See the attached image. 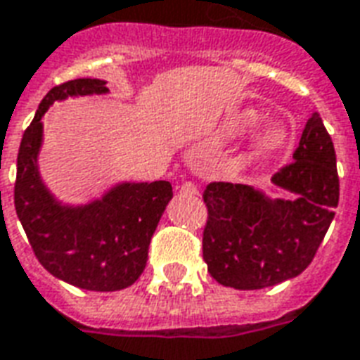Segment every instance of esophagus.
<instances>
[{"label": "esophagus", "mask_w": 360, "mask_h": 360, "mask_svg": "<svg viewBox=\"0 0 360 360\" xmlns=\"http://www.w3.org/2000/svg\"><path fill=\"white\" fill-rule=\"evenodd\" d=\"M181 191H183V193H188V195H196V193H198V187H196V183H193V181H183V183H181Z\"/></svg>", "instance_id": "1"}]
</instances>
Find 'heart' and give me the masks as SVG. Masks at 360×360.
Instances as JSON below:
<instances>
[{
	"instance_id": "heart-1",
	"label": "heart",
	"mask_w": 360,
	"mask_h": 360,
	"mask_svg": "<svg viewBox=\"0 0 360 360\" xmlns=\"http://www.w3.org/2000/svg\"><path fill=\"white\" fill-rule=\"evenodd\" d=\"M260 119H262L260 113H257L255 110L243 111L237 117L231 119V123L227 125V133H247L252 127H257L260 123ZM287 142H289V131L285 127L268 125L257 134V139L250 146V152H252V156H274V154H279L281 150L285 148Z\"/></svg>"
}]
</instances>
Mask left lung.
I'll return each mask as SVG.
<instances>
[{
    "mask_svg": "<svg viewBox=\"0 0 360 360\" xmlns=\"http://www.w3.org/2000/svg\"><path fill=\"white\" fill-rule=\"evenodd\" d=\"M291 200H270L249 185L214 181L202 257L210 276L233 289H264L299 276L312 262L340 202L335 150L318 113L302 131L293 162L271 175Z\"/></svg>",
    "mask_w": 360,
    "mask_h": 360,
    "instance_id": "8db88e82",
    "label": "left lung"
}]
</instances>
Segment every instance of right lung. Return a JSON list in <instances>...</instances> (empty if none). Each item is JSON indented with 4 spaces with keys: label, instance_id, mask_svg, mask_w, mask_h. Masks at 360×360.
<instances>
[{
    "label": "right lung",
    "instance_id": "right-lung-1",
    "mask_svg": "<svg viewBox=\"0 0 360 360\" xmlns=\"http://www.w3.org/2000/svg\"><path fill=\"white\" fill-rule=\"evenodd\" d=\"M103 92H108L103 81L75 79L44 96L20 141L15 210L34 257L51 276L89 291H119L133 285L144 271L150 239L173 196L172 183H123L102 200L65 208L46 191L36 165L42 142L40 119L50 103Z\"/></svg>",
    "mask_w": 360,
    "mask_h": 360
}]
</instances>
